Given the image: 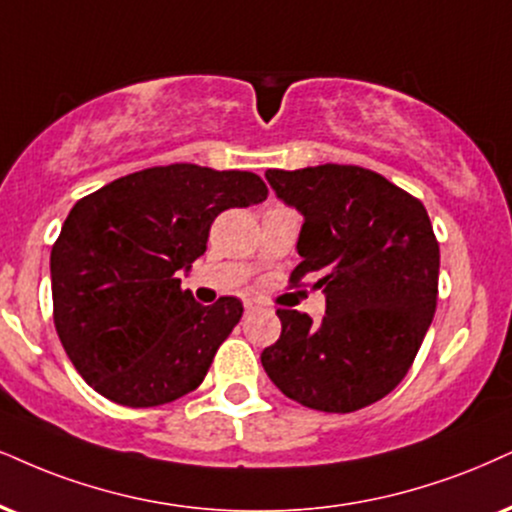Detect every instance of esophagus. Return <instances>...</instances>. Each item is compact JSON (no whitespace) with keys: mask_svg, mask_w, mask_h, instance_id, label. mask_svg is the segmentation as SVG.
<instances>
[{"mask_svg":"<svg viewBox=\"0 0 512 512\" xmlns=\"http://www.w3.org/2000/svg\"><path fill=\"white\" fill-rule=\"evenodd\" d=\"M244 311H246V313H254V311H258V301H254V299H246V301H244Z\"/></svg>","mask_w":512,"mask_h":512,"instance_id":"obj_1","label":"esophagus"}]
</instances>
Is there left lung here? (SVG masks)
Returning a JSON list of instances; mask_svg holds the SVG:
<instances>
[{
    "mask_svg": "<svg viewBox=\"0 0 512 512\" xmlns=\"http://www.w3.org/2000/svg\"><path fill=\"white\" fill-rule=\"evenodd\" d=\"M304 216L289 282L325 292L320 325L280 308L261 353L268 377L301 406L353 413L384 399L413 365L437 308L439 242L422 201L361 166L266 170Z\"/></svg>",
    "mask_w": 512,
    "mask_h": 512,
    "instance_id": "obj_1",
    "label": "left lung"
}]
</instances>
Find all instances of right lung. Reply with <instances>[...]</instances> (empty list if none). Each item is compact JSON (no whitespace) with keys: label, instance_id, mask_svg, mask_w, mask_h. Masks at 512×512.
I'll list each match as a JSON object with an SVG mask.
<instances>
[{"label":"right lung","instance_id":"add662e5","mask_svg":"<svg viewBox=\"0 0 512 512\" xmlns=\"http://www.w3.org/2000/svg\"><path fill=\"white\" fill-rule=\"evenodd\" d=\"M249 170L173 163L82 197L52 246L54 325L82 380L113 403L149 408L204 382L242 301L201 306L180 287L227 208L261 204Z\"/></svg>","mask_w":512,"mask_h":512}]
</instances>
